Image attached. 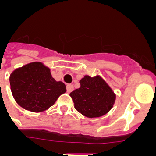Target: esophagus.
I'll list each match as a JSON object with an SVG mask.
<instances>
[{"instance_id":"34e87169","label":"esophagus","mask_w":156,"mask_h":156,"mask_svg":"<svg viewBox=\"0 0 156 156\" xmlns=\"http://www.w3.org/2000/svg\"><path fill=\"white\" fill-rule=\"evenodd\" d=\"M66 89H67V92H68V93H70L72 90H73V86L72 84H67V86H66Z\"/></svg>"}]
</instances>
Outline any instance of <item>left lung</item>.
Here are the masks:
<instances>
[{
    "label": "left lung",
    "instance_id": "1",
    "mask_svg": "<svg viewBox=\"0 0 156 156\" xmlns=\"http://www.w3.org/2000/svg\"><path fill=\"white\" fill-rule=\"evenodd\" d=\"M80 87L69 94L74 107L87 118H98L108 113L113 107L115 94L99 75H85L80 80Z\"/></svg>",
    "mask_w": 156,
    "mask_h": 156
}]
</instances>
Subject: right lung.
<instances>
[{
    "label": "right lung",
    "mask_w": 156,
    "mask_h": 156,
    "mask_svg": "<svg viewBox=\"0 0 156 156\" xmlns=\"http://www.w3.org/2000/svg\"><path fill=\"white\" fill-rule=\"evenodd\" d=\"M9 81L15 101L22 108L33 112L48 109L66 91V85L54 79L50 69L40 62L15 69Z\"/></svg>",
    "instance_id": "obj_1"
}]
</instances>
